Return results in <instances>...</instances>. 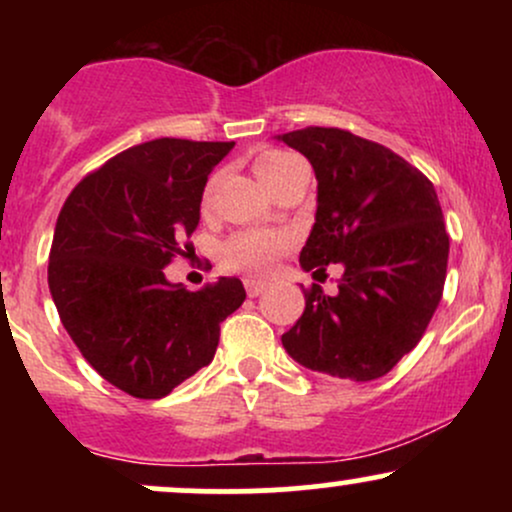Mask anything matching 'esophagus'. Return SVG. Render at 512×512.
<instances>
[{"mask_svg": "<svg viewBox=\"0 0 512 512\" xmlns=\"http://www.w3.org/2000/svg\"><path fill=\"white\" fill-rule=\"evenodd\" d=\"M243 284H245V291H248L250 298H257L264 291V284H262V281H257V279H245Z\"/></svg>", "mask_w": 512, "mask_h": 512, "instance_id": "34e87169", "label": "esophagus"}]
</instances>
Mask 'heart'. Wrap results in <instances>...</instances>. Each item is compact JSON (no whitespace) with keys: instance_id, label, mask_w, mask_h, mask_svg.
Instances as JSON below:
<instances>
[{"instance_id":"1","label":"heart","mask_w":512,"mask_h":512,"mask_svg":"<svg viewBox=\"0 0 512 512\" xmlns=\"http://www.w3.org/2000/svg\"><path fill=\"white\" fill-rule=\"evenodd\" d=\"M296 163L298 158L293 154H286V151L262 149L260 154L255 156V161H252V168H255L257 178L272 190L276 182L284 178ZM209 199H211V185L207 187V192H204V204H209ZM286 245H289V238H286L284 233L243 231L223 243L221 262L223 267L233 269V272L264 276L269 269H272L276 257L286 250Z\"/></svg>"}]
</instances>
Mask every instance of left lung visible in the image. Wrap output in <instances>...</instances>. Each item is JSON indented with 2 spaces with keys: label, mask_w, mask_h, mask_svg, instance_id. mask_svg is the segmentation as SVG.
Returning <instances> with one entry per match:
<instances>
[{
  "label": "left lung",
  "mask_w": 512,
  "mask_h": 512,
  "mask_svg": "<svg viewBox=\"0 0 512 512\" xmlns=\"http://www.w3.org/2000/svg\"><path fill=\"white\" fill-rule=\"evenodd\" d=\"M315 170L305 272L342 264L334 296L317 284L281 337L293 361L332 378H383L424 337L443 296L450 240L431 180L383 144L337 127L279 134Z\"/></svg>",
  "instance_id": "obj_1"
}]
</instances>
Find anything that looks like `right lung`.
I'll return each mask as SVG.
<instances>
[{"label": "right lung", "mask_w": 512, "mask_h": 512, "mask_svg": "<svg viewBox=\"0 0 512 512\" xmlns=\"http://www.w3.org/2000/svg\"><path fill=\"white\" fill-rule=\"evenodd\" d=\"M233 146H132L86 175L57 216L52 301L86 361L127 395L161 399L209 366L221 322L245 301L236 276L187 291L163 274L185 255L180 240L195 233L209 173Z\"/></svg>", "instance_id": "1"}]
</instances>
